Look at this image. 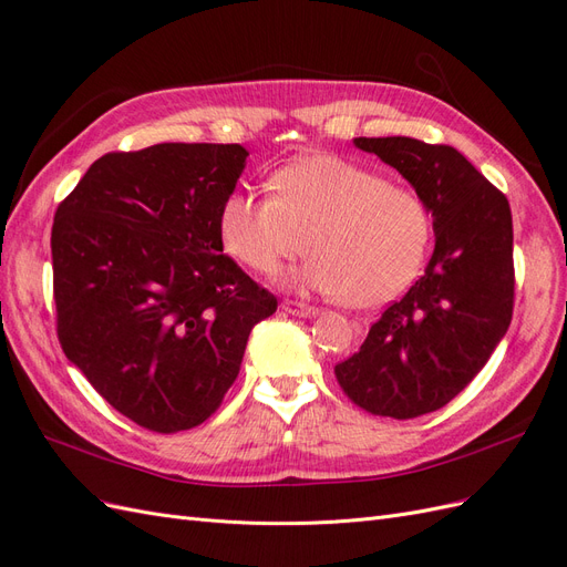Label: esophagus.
I'll list each match as a JSON object with an SVG mask.
<instances>
[{
	"instance_id": "34e87169",
	"label": "esophagus",
	"mask_w": 567,
	"mask_h": 567,
	"mask_svg": "<svg viewBox=\"0 0 567 567\" xmlns=\"http://www.w3.org/2000/svg\"><path fill=\"white\" fill-rule=\"evenodd\" d=\"M281 310L284 312H288V315H293V317H317L319 315V310L317 307H312V305H305V302H298V300H284L281 302Z\"/></svg>"
}]
</instances>
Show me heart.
Masks as SVG:
<instances>
[{
	"label": "heart",
	"instance_id": "obj_1",
	"mask_svg": "<svg viewBox=\"0 0 567 567\" xmlns=\"http://www.w3.org/2000/svg\"><path fill=\"white\" fill-rule=\"evenodd\" d=\"M269 184L271 194L234 188L219 205L221 244L244 267L274 274L310 248L286 284L357 307L390 302L419 279L433 217L411 186L333 153L293 158Z\"/></svg>",
	"mask_w": 567,
	"mask_h": 567
}]
</instances>
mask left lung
<instances>
[{"instance_id":"left-lung-1","label":"left lung","mask_w":567,"mask_h":567,"mask_svg":"<svg viewBox=\"0 0 567 567\" xmlns=\"http://www.w3.org/2000/svg\"><path fill=\"white\" fill-rule=\"evenodd\" d=\"M416 188L433 213L435 250L423 277L385 307L336 379L373 416L442 409L487 364L513 317V219L506 196L454 146L411 136H357Z\"/></svg>"}]
</instances>
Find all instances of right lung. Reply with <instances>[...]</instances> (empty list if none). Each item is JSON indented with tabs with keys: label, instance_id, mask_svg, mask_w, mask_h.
<instances>
[{
	"label": "right lung",
	"instance_id": "obj_1",
	"mask_svg": "<svg viewBox=\"0 0 567 567\" xmlns=\"http://www.w3.org/2000/svg\"><path fill=\"white\" fill-rule=\"evenodd\" d=\"M241 144H156L101 156L51 227L56 333L120 414L153 433L210 419L277 298L221 252L219 205Z\"/></svg>",
	"mask_w": 567,
	"mask_h": 567
}]
</instances>
